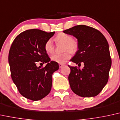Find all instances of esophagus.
<instances>
[{
    "instance_id": "esophagus-1",
    "label": "esophagus",
    "mask_w": 120,
    "mask_h": 120,
    "mask_svg": "<svg viewBox=\"0 0 120 120\" xmlns=\"http://www.w3.org/2000/svg\"><path fill=\"white\" fill-rule=\"evenodd\" d=\"M59 68H61L62 67H63V66H64V64H59Z\"/></svg>"
}]
</instances>
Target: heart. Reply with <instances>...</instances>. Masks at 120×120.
<instances>
[{"instance_id":"obj_1","label":"heart","mask_w":120,"mask_h":120,"mask_svg":"<svg viewBox=\"0 0 120 120\" xmlns=\"http://www.w3.org/2000/svg\"><path fill=\"white\" fill-rule=\"evenodd\" d=\"M55 40L57 43L63 44V51H69L72 54L75 53L78 49V42L75 40L72 39L71 36L65 33H60L56 36ZM45 50L49 54H52L54 51V47L51 40H47L45 44ZM68 51V52H69ZM68 52H65L63 54H55L51 56L52 61L64 64L70 58V54Z\"/></svg>"}]
</instances>
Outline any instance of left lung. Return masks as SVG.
<instances>
[{
	"instance_id": "8db88e82",
	"label": "left lung",
	"mask_w": 120,
	"mask_h": 120,
	"mask_svg": "<svg viewBox=\"0 0 120 120\" xmlns=\"http://www.w3.org/2000/svg\"><path fill=\"white\" fill-rule=\"evenodd\" d=\"M78 40V50L70 61L83 63L82 69L70 66L69 82L74 93L83 97L97 96L109 80L111 66L109 45L101 32L86 25H78L63 31Z\"/></svg>"
}]
</instances>
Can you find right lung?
Here are the masks:
<instances>
[{
	"instance_id": "1",
	"label": "right lung",
	"mask_w": 120,
	"mask_h": 120,
	"mask_svg": "<svg viewBox=\"0 0 120 120\" xmlns=\"http://www.w3.org/2000/svg\"><path fill=\"white\" fill-rule=\"evenodd\" d=\"M54 34L37 29L26 30L18 34L11 45L8 61L11 79L22 96L30 100L44 98L51 89L52 75L59 66L50 61L45 44ZM38 61L48 64L45 67H37Z\"/></svg>"
}]
</instances>
